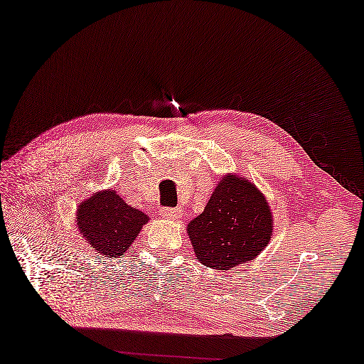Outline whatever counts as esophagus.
I'll use <instances>...</instances> for the list:
<instances>
[{
  "label": "esophagus",
  "instance_id": "34e87169",
  "mask_svg": "<svg viewBox=\"0 0 364 364\" xmlns=\"http://www.w3.org/2000/svg\"><path fill=\"white\" fill-rule=\"evenodd\" d=\"M159 215L166 218V220H178L182 215V210L181 208H163V210H159Z\"/></svg>",
  "mask_w": 364,
  "mask_h": 364
}]
</instances>
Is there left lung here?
<instances>
[{"instance_id":"8db88e82","label":"left lung","mask_w":364,"mask_h":364,"mask_svg":"<svg viewBox=\"0 0 364 364\" xmlns=\"http://www.w3.org/2000/svg\"><path fill=\"white\" fill-rule=\"evenodd\" d=\"M187 232L200 264L229 270L254 260L270 242L272 210L255 183L228 174Z\"/></svg>"}]
</instances>
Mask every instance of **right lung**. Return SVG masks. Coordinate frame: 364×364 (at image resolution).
I'll return each mask as SVG.
<instances>
[{
  "instance_id": "1",
  "label": "right lung",
  "mask_w": 364,
  "mask_h": 364,
  "mask_svg": "<svg viewBox=\"0 0 364 364\" xmlns=\"http://www.w3.org/2000/svg\"><path fill=\"white\" fill-rule=\"evenodd\" d=\"M148 221L149 216L127 205L110 188L81 201L76 211V225L82 237L97 254L109 259L124 257Z\"/></svg>"
}]
</instances>
